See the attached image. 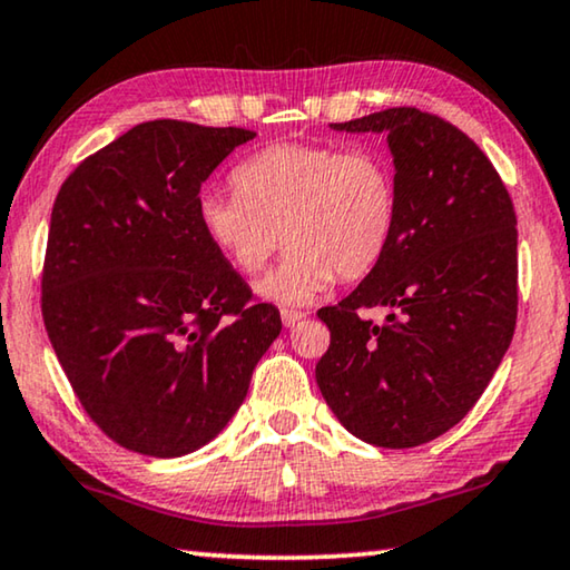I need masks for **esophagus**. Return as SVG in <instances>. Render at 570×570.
<instances>
[{
  "label": "esophagus",
  "instance_id": "34e87169",
  "mask_svg": "<svg viewBox=\"0 0 570 570\" xmlns=\"http://www.w3.org/2000/svg\"><path fill=\"white\" fill-rule=\"evenodd\" d=\"M279 316H283V324L287 328H293L295 324H301V321L305 318V313L303 311H293V308H283V313H279Z\"/></svg>",
  "mask_w": 570,
  "mask_h": 570
}]
</instances>
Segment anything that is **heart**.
Masks as SVG:
<instances>
[{
	"label": "heart",
	"mask_w": 570,
	"mask_h": 570,
	"mask_svg": "<svg viewBox=\"0 0 570 570\" xmlns=\"http://www.w3.org/2000/svg\"><path fill=\"white\" fill-rule=\"evenodd\" d=\"M236 193H205L197 220L208 242L244 275L293 246L259 283L265 298L305 305L334 277L360 279L381 265L399 226V185L373 148L275 144L242 161Z\"/></svg>",
	"instance_id": "b5f03b06"
}]
</instances>
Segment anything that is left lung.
<instances>
[{
  "label": "left lung",
  "mask_w": 570,
  "mask_h": 570,
  "mask_svg": "<svg viewBox=\"0 0 570 570\" xmlns=\"http://www.w3.org/2000/svg\"><path fill=\"white\" fill-rule=\"evenodd\" d=\"M346 134H385L399 185L387 254L342 303L318 311L332 344L316 383L346 432L416 448L463 419L517 326V216L481 148L452 122L391 107ZM392 308L377 327L358 311Z\"/></svg>",
  "instance_id": "8db88e82"
}]
</instances>
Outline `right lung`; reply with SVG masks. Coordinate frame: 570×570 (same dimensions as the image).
Listing matches in <instances>:
<instances>
[{"label": "right lung", "mask_w": 570, "mask_h": 570, "mask_svg": "<svg viewBox=\"0 0 570 570\" xmlns=\"http://www.w3.org/2000/svg\"><path fill=\"white\" fill-rule=\"evenodd\" d=\"M254 136L148 120L56 195L46 332L89 419L126 450L179 458L208 444L283 328L197 220L205 179Z\"/></svg>", "instance_id": "add662e5"}]
</instances>
